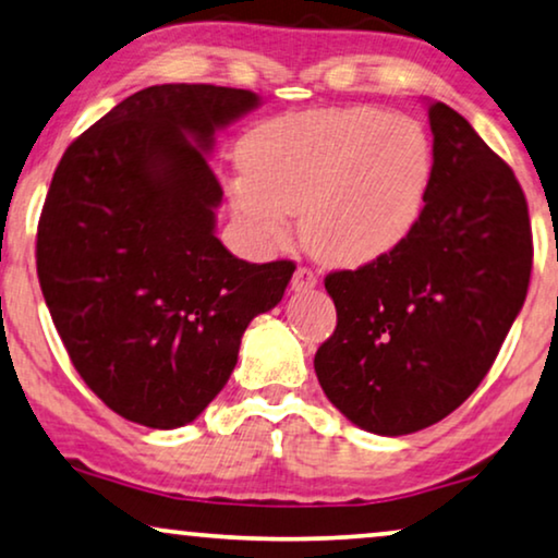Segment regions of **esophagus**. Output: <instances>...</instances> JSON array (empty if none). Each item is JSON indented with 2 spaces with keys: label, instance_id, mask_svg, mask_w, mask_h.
Returning <instances> with one entry per match:
<instances>
[{
  "label": "esophagus",
  "instance_id": "obj_1",
  "mask_svg": "<svg viewBox=\"0 0 558 558\" xmlns=\"http://www.w3.org/2000/svg\"><path fill=\"white\" fill-rule=\"evenodd\" d=\"M317 287V274L307 269V266H300L292 277V289L294 292H310V289Z\"/></svg>",
  "mask_w": 558,
  "mask_h": 558
}]
</instances>
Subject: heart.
<instances>
[{
    "label": "heart",
    "instance_id": "heart-1",
    "mask_svg": "<svg viewBox=\"0 0 558 558\" xmlns=\"http://www.w3.org/2000/svg\"><path fill=\"white\" fill-rule=\"evenodd\" d=\"M243 174L228 201L243 231L281 243L300 213L307 251L357 269L414 233L434 180V147L418 121L373 106H332L264 121L239 147Z\"/></svg>",
    "mask_w": 558,
    "mask_h": 558
}]
</instances>
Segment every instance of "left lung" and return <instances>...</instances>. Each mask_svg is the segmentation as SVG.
I'll list each match as a JSON object with an SVG mask.
<instances>
[{
  "label": "left lung",
  "instance_id": "8db88e82",
  "mask_svg": "<svg viewBox=\"0 0 558 558\" xmlns=\"http://www.w3.org/2000/svg\"><path fill=\"white\" fill-rule=\"evenodd\" d=\"M434 180L414 233L376 264L332 271L338 327L315 373L365 432L437 424L487 376L529 292L533 241L515 174L470 121L429 104Z\"/></svg>",
  "mask_w": 558,
  "mask_h": 558
}]
</instances>
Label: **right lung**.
<instances>
[{"instance_id": "right-lung-1", "label": "right lung", "mask_w": 558, "mask_h": 558, "mask_svg": "<svg viewBox=\"0 0 558 558\" xmlns=\"http://www.w3.org/2000/svg\"><path fill=\"white\" fill-rule=\"evenodd\" d=\"M256 106L208 83L136 90L65 149L45 197L37 277L60 340L90 391L149 429L201 416L294 274L216 235L213 134Z\"/></svg>"}]
</instances>
